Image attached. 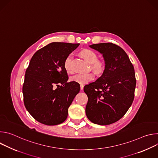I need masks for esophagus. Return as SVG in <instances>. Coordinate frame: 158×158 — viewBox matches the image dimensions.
<instances>
[{
    "label": "esophagus",
    "mask_w": 158,
    "mask_h": 158,
    "mask_svg": "<svg viewBox=\"0 0 158 158\" xmlns=\"http://www.w3.org/2000/svg\"><path fill=\"white\" fill-rule=\"evenodd\" d=\"M83 89H84V85L81 84V91H82V90H83Z\"/></svg>",
    "instance_id": "esophagus-1"
}]
</instances>
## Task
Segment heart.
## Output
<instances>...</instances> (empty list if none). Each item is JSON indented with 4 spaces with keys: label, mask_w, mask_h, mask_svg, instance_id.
<instances>
[{
    "label": "heart",
    "mask_w": 158,
    "mask_h": 158,
    "mask_svg": "<svg viewBox=\"0 0 158 158\" xmlns=\"http://www.w3.org/2000/svg\"><path fill=\"white\" fill-rule=\"evenodd\" d=\"M81 56L84 59L91 64L90 67L91 69L97 73H102L105 69V62L102 60H98V56L96 52L91 49H84L81 52ZM73 59V56L69 54L66 57L64 61V66L65 71L67 73H71L73 71L71 61ZM94 78V76L93 73L87 74H77L72 76L70 78L71 81L76 82L80 84H85L93 81Z\"/></svg>",
    "instance_id": "1"
}]
</instances>
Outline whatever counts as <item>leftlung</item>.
<instances>
[{
  "mask_svg": "<svg viewBox=\"0 0 158 158\" xmlns=\"http://www.w3.org/2000/svg\"><path fill=\"white\" fill-rule=\"evenodd\" d=\"M89 47L102 54L106 66L99 79L84 87L88 97L85 114L94 124H110L122 118L133 102L136 84L134 66L116 44L100 43Z\"/></svg>",
  "mask_w": 158,
  "mask_h": 158,
  "instance_id": "1",
  "label": "left lung"
}]
</instances>
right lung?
I'll use <instances>...</instances> for the list:
<instances>
[{"mask_svg":"<svg viewBox=\"0 0 158 158\" xmlns=\"http://www.w3.org/2000/svg\"><path fill=\"white\" fill-rule=\"evenodd\" d=\"M80 44L52 42L38 50L26 71L22 87L25 107L38 122L54 126L67 118L68 108L80 91L67 82L65 59Z\"/></svg>","mask_w":158,"mask_h":158,"instance_id":"add662e5","label":"right lung"}]
</instances>
